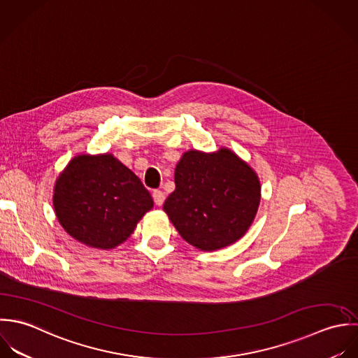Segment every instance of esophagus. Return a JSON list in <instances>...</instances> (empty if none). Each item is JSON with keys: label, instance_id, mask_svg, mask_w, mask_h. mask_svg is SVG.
Wrapping results in <instances>:
<instances>
[{"label": "esophagus", "instance_id": "34e87169", "mask_svg": "<svg viewBox=\"0 0 358 358\" xmlns=\"http://www.w3.org/2000/svg\"><path fill=\"white\" fill-rule=\"evenodd\" d=\"M152 196H153V202L157 205V206H162L163 202H164V192L160 191V189H155L152 192Z\"/></svg>", "mask_w": 358, "mask_h": 358}]
</instances>
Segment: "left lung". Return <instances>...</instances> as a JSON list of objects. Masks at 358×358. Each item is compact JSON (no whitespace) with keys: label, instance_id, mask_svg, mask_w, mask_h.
I'll return each mask as SVG.
<instances>
[{"label":"left lung","instance_id":"8db88e82","mask_svg":"<svg viewBox=\"0 0 358 358\" xmlns=\"http://www.w3.org/2000/svg\"><path fill=\"white\" fill-rule=\"evenodd\" d=\"M174 181L176 189L163 210L178 234L201 250L236 242L250 227L260 203L256 173L228 149L185 152Z\"/></svg>","mask_w":358,"mask_h":358}]
</instances>
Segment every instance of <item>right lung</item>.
<instances>
[{"label": "right lung", "instance_id": "right-lung-1", "mask_svg": "<svg viewBox=\"0 0 358 358\" xmlns=\"http://www.w3.org/2000/svg\"><path fill=\"white\" fill-rule=\"evenodd\" d=\"M152 206L141 180L112 155L74 157L55 184L59 222L91 248L112 249L124 242Z\"/></svg>", "mask_w": 358, "mask_h": 358}]
</instances>
